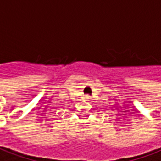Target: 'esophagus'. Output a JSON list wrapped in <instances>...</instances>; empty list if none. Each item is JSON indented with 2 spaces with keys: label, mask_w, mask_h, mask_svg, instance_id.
Wrapping results in <instances>:
<instances>
[{
  "label": "esophagus",
  "mask_w": 161,
  "mask_h": 161,
  "mask_svg": "<svg viewBox=\"0 0 161 161\" xmlns=\"http://www.w3.org/2000/svg\"><path fill=\"white\" fill-rule=\"evenodd\" d=\"M84 98L86 99V101H89V100H90V96H89V95H86V96H85V97H84Z\"/></svg>",
  "instance_id": "esophagus-1"
}]
</instances>
